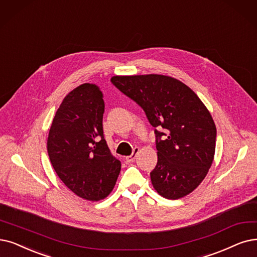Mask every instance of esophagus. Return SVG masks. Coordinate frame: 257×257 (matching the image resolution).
I'll return each mask as SVG.
<instances>
[{
	"label": "esophagus",
	"instance_id": "34e87169",
	"mask_svg": "<svg viewBox=\"0 0 257 257\" xmlns=\"http://www.w3.org/2000/svg\"><path fill=\"white\" fill-rule=\"evenodd\" d=\"M138 153H139V148H135L134 150H133L132 155L126 156V158H125L126 162H133V161H134L135 158L137 157V154H138Z\"/></svg>",
	"mask_w": 257,
	"mask_h": 257
}]
</instances>
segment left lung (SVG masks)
<instances>
[{
	"label": "left lung",
	"mask_w": 257,
	"mask_h": 257,
	"mask_svg": "<svg viewBox=\"0 0 257 257\" xmlns=\"http://www.w3.org/2000/svg\"><path fill=\"white\" fill-rule=\"evenodd\" d=\"M110 82L145 110L155 127L158 161L150 174L154 189L168 199L190 194L214 159L216 126L210 111L189 86L168 76H115Z\"/></svg>",
	"instance_id": "left-lung-1"
}]
</instances>
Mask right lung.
Wrapping results in <instances>:
<instances>
[{"label": "right lung", "mask_w": 257, "mask_h": 257, "mask_svg": "<svg viewBox=\"0 0 257 257\" xmlns=\"http://www.w3.org/2000/svg\"><path fill=\"white\" fill-rule=\"evenodd\" d=\"M104 101L84 83L63 99L50 126L47 152L59 178L79 197L97 201L114 189L121 162L103 135Z\"/></svg>", "instance_id": "obj_1"}]
</instances>
